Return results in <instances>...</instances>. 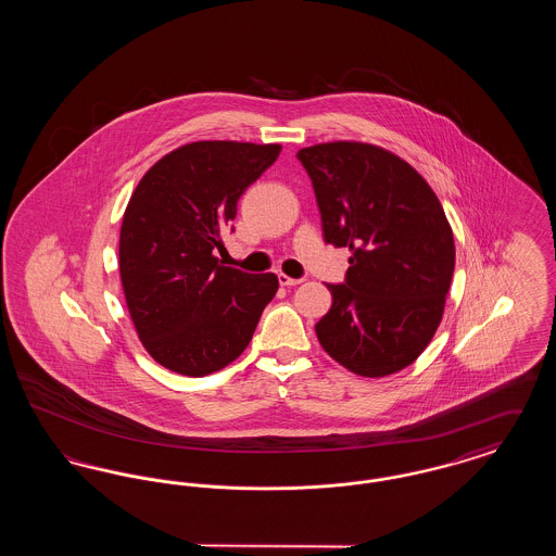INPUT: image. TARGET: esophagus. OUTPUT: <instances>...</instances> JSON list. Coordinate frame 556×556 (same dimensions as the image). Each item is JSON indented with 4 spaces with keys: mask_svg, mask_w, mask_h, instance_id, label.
Instances as JSON below:
<instances>
[{
    "mask_svg": "<svg viewBox=\"0 0 556 556\" xmlns=\"http://www.w3.org/2000/svg\"><path fill=\"white\" fill-rule=\"evenodd\" d=\"M279 283H281L283 288H293V286H300L302 279H293L290 275H286V273H279Z\"/></svg>",
    "mask_w": 556,
    "mask_h": 556,
    "instance_id": "obj_1",
    "label": "esophagus"
}]
</instances>
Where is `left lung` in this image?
<instances>
[{
	"instance_id": "8db88e82",
	"label": "left lung",
	"mask_w": 556,
	"mask_h": 556,
	"mask_svg": "<svg viewBox=\"0 0 556 556\" xmlns=\"http://www.w3.org/2000/svg\"><path fill=\"white\" fill-rule=\"evenodd\" d=\"M317 195L325 241L348 248L345 283L327 286L317 323L323 350L361 377L413 365L444 315L454 238L424 177L396 154L363 141L298 152Z\"/></svg>"
}]
</instances>
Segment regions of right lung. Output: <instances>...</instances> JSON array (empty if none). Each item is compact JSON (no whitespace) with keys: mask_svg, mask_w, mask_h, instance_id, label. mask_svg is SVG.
Instances as JSON below:
<instances>
[{"mask_svg":"<svg viewBox=\"0 0 556 556\" xmlns=\"http://www.w3.org/2000/svg\"><path fill=\"white\" fill-rule=\"evenodd\" d=\"M279 152V143L193 141L135 187L121 225V283L135 331L162 367L204 377L250 344L279 279L223 266L214 248L239 195Z\"/></svg>","mask_w":556,"mask_h":556,"instance_id":"obj_1","label":"right lung"}]
</instances>
